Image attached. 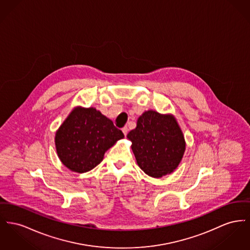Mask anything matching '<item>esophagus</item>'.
Instances as JSON below:
<instances>
[{
    "label": "esophagus",
    "instance_id": "1",
    "mask_svg": "<svg viewBox=\"0 0 250 250\" xmlns=\"http://www.w3.org/2000/svg\"><path fill=\"white\" fill-rule=\"evenodd\" d=\"M122 131H123V133H124V135H125V136H126L127 131H128V128H127L126 126H125V127H123V128H122Z\"/></svg>",
    "mask_w": 250,
    "mask_h": 250
}]
</instances>
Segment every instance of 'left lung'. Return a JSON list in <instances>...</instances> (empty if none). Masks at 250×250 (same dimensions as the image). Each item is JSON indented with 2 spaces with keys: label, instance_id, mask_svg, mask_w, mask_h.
<instances>
[{
  "label": "left lung",
  "instance_id": "left-lung-1",
  "mask_svg": "<svg viewBox=\"0 0 250 250\" xmlns=\"http://www.w3.org/2000/svg\"><path fill=\"white\" fill-rule=\"evenodd\" d=\"M139 167L149 176L160 178L178 167L186 149L183 132L173 114L145 111L137 126L127 134Z\"/></svg>",
  "mask_w": 250,
  "mask_h": 250
}]
</instances>
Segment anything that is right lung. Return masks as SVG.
<instances>
[{"label":"right lung","instance_id":"obj_1","mask_svg":"<svg viewBox=\"0 0 250 250\" xmlns=\"http://www.w3.org/2000/svg\"><path fill=\"white\" fill-rule=\"evenodd\" d=\"M125 136L94 107L75 106L55 136L59 160L75 173H86L103 161L104 153Z\"/></svg>","mask_w":250,"mask_h":250}]
</instances>
